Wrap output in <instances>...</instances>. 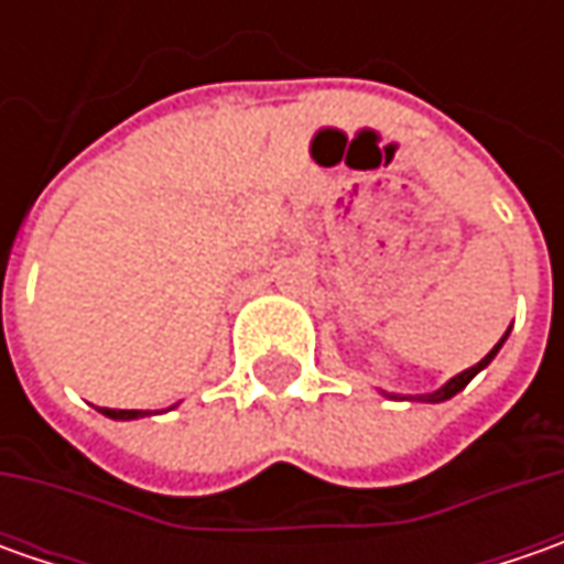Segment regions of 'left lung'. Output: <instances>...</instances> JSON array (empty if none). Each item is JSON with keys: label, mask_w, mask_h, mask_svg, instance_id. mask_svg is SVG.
Returning <instances> with one entry per match:
<instances>
[{"label": "left lung", "mask_w": 564, "mask_h": 564, "mask_svg": "<svg viewBox=\"0 0 564 564\" xmlns=\"http://www.w3.org/2000/svg\"><path fill=\"white\" fill-rule=\"evenodd\" d=\"M509 333H511V326H509ZM509 333H506V336H502V338H499V341H496V345H492V351H489L487 358L480 360V364H474V367H467V370H462L458 377L448 379V382H445V386H440L436 392H426V395H414V401H430V404H440V401H448V399H452V395H458V392L465 389L467 382L477 377V373H480L484 367H489V360L499 355V348L506 345V338H509ZM382 395H386V399H401V395H392V392H382Z\"/></svg>", "instance_id": "left-lung-1"}]
</instances>
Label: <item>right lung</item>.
Listing matches in <instances>:
<instances>
[{
	"label": "right lung",
	"mask_w": 564,
	"mask_h": 564,
	"mask_svg": "<svg viewBox=\"0 0 564 564\" xmlns=\"http://www.w3.org/2000/svg\"><path fill=\"white\" fill-rule=\"evenodd\" d=\"M175 408V404H172ZM99 414L112 417V421H138V417H150V414H160V411H121V408H99Z\"/></svg>",
	"instance_id": "add662e5"
}]
</instances>
